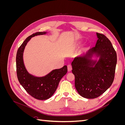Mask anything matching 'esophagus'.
Instances as JSON below:
<instances>
[{
    "label": "esophagus",
    "instance_id": "34e87169",
    "mask_svg": "<svg viewBox=\"0 0 125 125\" xmlns=\"http://www.w3.org/2000/svg\"><path fill=\"white\" fill-rule=\"evenodd\" d=\"M67 68H68V71H70L72 70V66L70 65H68Z\"/></svg>",
    "mask_w": 125,
    "mask_h": 125
}]
</instances>
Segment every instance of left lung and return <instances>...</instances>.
<instances>
[{
	"label": "left lung",
	"instance_id": "left-lung-1",
	"mask_svg": "<svg viewBox=\"0 0 125 125\" xmlns=\"http://www.w3.org/2000/svg\"><path fill=\"white\" fill-rule=\"evenodd\" d=\"M95 46L86 55L75 57L71 63L77 92L86 99H95L104 93L113 83L117 63V54L111 41L103 34L96 33ZM95 54L97 62L91 58Z\"/></svg>",
	"mask_w": 125,
	"mask_h": 125
}]
</instances>
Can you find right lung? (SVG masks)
I'll return each instance as SVG.
<instances>
[{
    "mask_svg": "<svg viewBox=\"0 0 125 125\" xmlns=\"http://www.w3.org/2000/svg\"><path fill=\"white\" fill-rule=\"evenodd\" d=\"M46 33L45 32H36L28 37L18 48L16 56L17 74L19 81L30 95L40 100H47L53 95L60 80L67 73V66H64L60 69L53 70L44 77H36L30 74L25 69L23 54L26 45L31 37Z\"/></svg>",
    "mask_w": 125,
    "mask_h": 125,
    "instance_id": "obj_1",
    "label": "right lung"
}]
</instances>
